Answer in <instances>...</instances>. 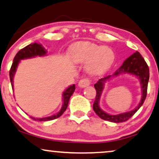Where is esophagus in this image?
I'll list each match as a JSON object with an SVG mask.
<instances>
[{
	"instance_id": "obj_1",
	"label": "esophagus",
	"mask_w": 159,
	"mask_h": 159,
	"mask_svg": "<svg viewBox=\"0 0 159 159\" xmlns=\"http://www.w3.org/2000/svg\"><path fill=\"white\" fill-rule=\"evenodd\" d=\"M90 81L88 78H84V79H82L78 83V85L80 86V88H85L87 86L90 85Z\"/></svg>"
}]
</instances>
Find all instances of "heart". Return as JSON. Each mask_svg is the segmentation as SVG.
I'll use <instances>...</instances> for the list:
<instances>
[{
	"label": "heart",
	"mask_w": 159,
	"mask_h": 159,
	"mask_svg": "<svg viewBox=\"0 0 159 159\" xmlns=\"http://www.w3.org/2000/svg\"><path fill=\"white\" fill-rule=\"evenodd\" d=\"M73 61L87 64V71L93 76L101 75L110 69L115 61V52L110 47L88 42H79L71 48Z\"/></svg>",
	"instance_id": "heart-1"
}]
</instances>
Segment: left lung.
<instances>
[{
    "label": "left lung",
    "mask_w": 159,
    "mask_h": 159,
    "mask_svg": "<svg viewBox=\"0 0 159 159\" xmlns=\"http://www.w3.org/2000/svg\"><path fill=\"white\" fill-rule=\"evenodd\" d=\"M122 73H129L133 74L137 76L140 80V84H141L142 89V96L141 100L134 110L121 113L118 115H110L103 111L99 107V101L101 96L102 90L104 87V83L107 80H108L112 76V75H109L107 77L100 79L97 82V83L94 84V88L96 90V99H95L93 104V110L96 113V115L101 118L104 120H108L113 123H123L129 120L130 117H131L137 110L141 107L145 102L146 96H147L148 84L149 81V68L146 63L145 59L142 57L139 52H136L131 55V56L125 60L123 62V65L115 72L112 75H117Z\"/></svg>",
    "instance_id": "obj_1"
}]
</instances>
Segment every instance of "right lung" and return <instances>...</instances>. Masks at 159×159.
Masks as SVG:
<instances>
[{"label":"right lung","mask_w":159,"mask_h":159,"mask_svg":"<svg viewBox=\"0 0 159 159\" xmlns=\"http://www.w3.org/2000/svg\"><path fill=\"white\" fill-rule=\"evenodd\" d=\"M47 51L45 49L44 47H42V44H37V43H33V44H30L28 46H26L24 48L16 53V55L14 57L13 63H12L11 69L9 71V77H10V81H11V87L12 89L14 90V77L15 75V72L16 71V68L19 64V63L21 60L23 59H28V58H32V57H35L36 56H44L47 55ZM75 90V84H72L70 85L67 89L64 90V92L63 93V106H62L61 110L59 111L57 114H55L52 115V116L47 117H41V118H35V117H30L32 119H34L35 120L37 121H48V120H52L54 119H56L60 116H61L63 115V113L65 112L66 110L68 104H69V98L71 96V95L74 93Z\"/></svg>","instance_id":"1"}]
</instances>
